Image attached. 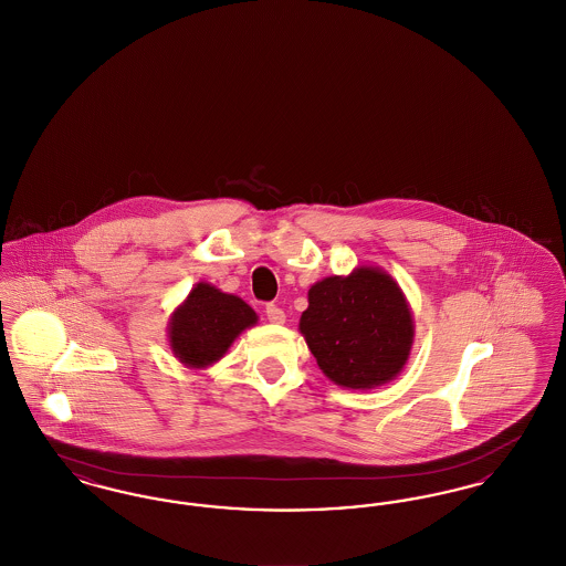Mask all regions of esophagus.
Here are the masks:
<instances>
[{
	"label": "esophagus",
	"instance_id": "esophagus-1",
	"mask_svg": "<svg viewBox=\"0 0 566 566\" xmlns=\"http://www.w3.org/2000/svg\"><path fill=\"white\" fill-rule=\"evenodd\" d=\"M268 321H270L271 324H284V321H286V314L277 307V305H273V303H270L268 305Z\"/></svg>",
	"mask_w": 566,
	"mask_h": 566
}]
</instances>
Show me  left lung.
<instances>
[{"label": "left lung", "mask_w": 566, "mask_h": 566, "mask_svg": "<svg viewBox=\"0 0 566 566\" xmlns=\"http://www.w3.org/2000/svg\"><path fill=\"white\" fill-rule=\"evenodd\" d=\"M298 331L324 376L342 388L371 390L403 371L413 314L397 280L374 265L328 275L307 293Z\"/></svg>", "instance_id": "obj_1"}]
</instances>
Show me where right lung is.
I'll use <instances>...</instances> for the list:
<instances>
[{"instance_id": "obj_1", "label": "right lung", "mask_w": 566, "mask_h": 566, "mask_svg": "<svg viewBox=\"0 0 566 566\" xmlns=\"http://www.w3.org/2000/svg\"><path fill=\"white\" fill-rule=\"evenodd\" d=\"M259 323L256 312L240 296L222 293L208 282H197L174 310L167 339L171 354L189 369L218 363L245 328Z\"/></svg>"}]
</instances>
